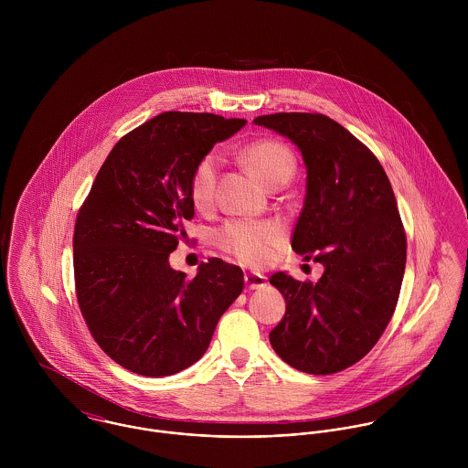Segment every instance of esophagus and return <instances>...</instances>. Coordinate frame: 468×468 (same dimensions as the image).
<instances>
[{
  "mask_svg": "<svg viewBox=\"0 0 468 468\" xmlns=\"http://www.w3.org/2000/svg\"><path fill=\"white\" fill-rule=\"evenodd\" d=\"M245 284L249 290H260V288L267 286V277L263 273L249 271V273H245Z\"/></svg>",
  "mask_w": 468,
  "mask_h": 468,
  "instance_id": "esophagus-1",
  "label": "esophagus"
}]
</instances>
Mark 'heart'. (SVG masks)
Masks as SVG:
<instances>
[{
    "instance_id": "b5f03b06",
    "label": "heart",
    "mask_w": 468,
    "mask_h": 468,
    "mask_svg": "<svg viewBox=\"0 0 468 468\" xmlns=\"http://www.w3.org/2000/svg\"><path fill=\"white\" fill-rule=\"evenodd\" d=\"M243 160L267 187L286 184L295 173V156L292 149L279 140L265 138L250 144L243 151ZM218 165L219 156L207 153L191 173L189 197L200 208L212 201ZM279 238L281 229L271 221L232 219L216 232V243L221 250L252 267H261L270 261Z\"/></svg>"
}]
</instances>
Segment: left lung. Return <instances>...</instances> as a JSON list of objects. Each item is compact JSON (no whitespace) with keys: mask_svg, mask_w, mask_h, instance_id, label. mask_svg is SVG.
Returning a JSON list of instances; mask_svg holds the SVG:
<instances>
[{"mask_svg":"<svg viewBox=\"0 0 468 468\" xmlns=\"http://www.w3.org/2000/svg\"><path fill=\"white\" fill-rule=\"evenodd\" d=\"M254 124L303 154L306 197L292 249L324 267L315 284L270 277L286 303L270 344L292 367L332 375L366 356L395 314L407 250L395 193L377 156L326 115L273 113Z\"/></svg>","mask_w":468,"mask_h":468,"instance_id":"8db88e82","label":"left lung"}]
</instances>
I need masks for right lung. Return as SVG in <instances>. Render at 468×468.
<instances>
[{
  "instance_id": "right-lung-1",
  "label": "right lung",
  "mask_w": 468,
  "mask_h": 468,
  "mask_svg": "<svg viewBox=\"0 0 468 468\" xmlns=\"http://www.w3.org/2000/svg\"><path fill=\"white\" fill-rule=\"evenodd\" d=\"M245 124L212 113L156 115L115 144L77 214L80 314L102 351L136 375L169 377L198 362L243 292L241 268L212 258L187 279L169 254L195 216L197 162Z\"/></svg>"
}]
</instances>
